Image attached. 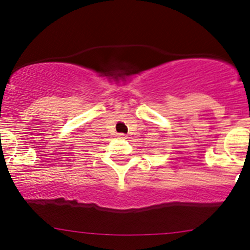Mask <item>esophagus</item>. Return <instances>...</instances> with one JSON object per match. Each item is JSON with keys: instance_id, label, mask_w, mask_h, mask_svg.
Masks as SVG:
<instances>
[{"instance_id": "1", "label": "esophagus", "mask_w": 250, "mask_h": 250, "mask_svg": "<svg viewBox=\"0 0 250 250\" xmlns=\"http://www.w3.org/2000/svg\"><path fill=\"white\" fill-rule=\"evenodd\" d=\"M117 137L120 138V139H125V138H127V135H125V134H123V133H118V134H117Z\"/></svg>"}]
</instances>
